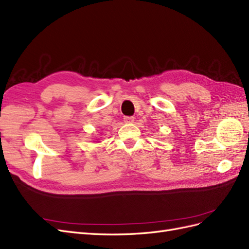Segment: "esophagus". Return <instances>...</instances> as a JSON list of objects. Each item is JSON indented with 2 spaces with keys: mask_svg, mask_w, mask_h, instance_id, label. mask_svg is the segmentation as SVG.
<instances>
[{
  "mask_svg": "<svg viewBox=\"0 0 249 249\" xmlns=\"http://www.w3.org/2000/svg\"><path fill=\"white\" fill-rule=\"evenodd\" d=\"M124 123L131 124V123L134 122V117H133V116H124Z\"/></svg>",
  "mask_w": 249,
  "mask_h": 249,
  "instance_id": "1",
  "label": "esophagus"
}]
</instances>
